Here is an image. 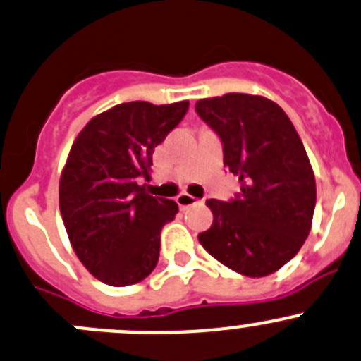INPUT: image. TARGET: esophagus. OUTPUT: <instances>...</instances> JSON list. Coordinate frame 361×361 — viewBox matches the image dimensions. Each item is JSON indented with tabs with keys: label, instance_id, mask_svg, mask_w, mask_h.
Masks as SVG:
<instances>
[{
	"label": "esophagus",
	"instance_id": "34e87169",
	"mask_svg": "<svg viewBox=\"0 0 361 361\" xmlns=\"http://www.w3.org/2000/svg\"><path fill=\"white\" fill-rule=\"evenodd\" d=\"M176 202H178V206H180L181 209H187V208H190V206H194L195 202H199V201H197V197H194V195L180 194L176 197Z\"/></svg>",
	"mask_w": 361,
	"mask_h": 361
}]
</instances>
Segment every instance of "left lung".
<instances>
[{
  "label": "left lung",
  "instance_id": "left-lung-1",
  "mask_svg": "<svg viewBox=\"0 0 361 361\" xmlns=\"http://www.w3.org/2000/svg\"><path fill=\"white\" fill-rule=\"evenodd\" d=\"M195 113L219 135L224 164L241 181L234 199H209L213 226L199 241L236 274H275L305 243L316 208L302 139L282 107L264 97L227 93L199 100Z\"/></svg>",
  "mask_w": 361,
  "mask_h": 361
}]
</instances>
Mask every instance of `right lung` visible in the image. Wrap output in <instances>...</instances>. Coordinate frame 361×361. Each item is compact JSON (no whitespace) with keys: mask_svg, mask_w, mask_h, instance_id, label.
Masks as SVG:
<instances>
[{"mask_svg":"<svg viewBox=\"0 0 361 361\" xmlns=\"http://www.w3.org/2000/svg\"><path fill=\"white\" fill-rule=\"evenodd\" d=\"M188 102H127L93 118L70 149L59 180V209L70 243L104 284L145 281L159 262L160 233L178 204L139 185L153 152L180 123Z\"/></svg>","mask_w":361,"mask_h":361,"instance_id":"1","label":"right lung"}]
</instances>
